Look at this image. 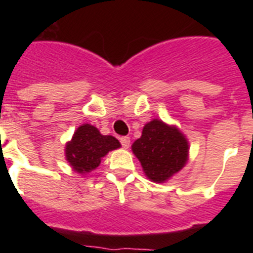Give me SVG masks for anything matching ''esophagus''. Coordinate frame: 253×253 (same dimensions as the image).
<instances>
[{
	"instance_id": "esophagus-1",
	"label": "esophagus",
	"mask_w": 253,
	"mask_h": 253,
	"mask_svg": "<svg viewBox=\"0 0 253 253\" xmlns=\"http://www.w3.org/2000/svg\"><path fill=\"white\" fill-rule=\"evenodd\" d=\"M120 143H122V146L124 147V148H129V146H130V138L122 137L120 138Z\"/></svg>"
}]
</instances>
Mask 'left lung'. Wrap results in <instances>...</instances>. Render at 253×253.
I'll return each instance as SVG.
<instances>
[{"instance_id": "8db88e82", "label": "left lung", "mask_w": 253, "mask_h": 253, "mask_svg": "<svg viewBox=\"0 0 253 253\" xmlns=\"http://www.w3.org/2000/svg\"><path fill=\"white\" fill-rule=\"evenodd\" d=\"M189 140L176 126L160 119L144 125L142 135L131 144L144 175L153 182H166L189 161Z\"/></svg>"}]
</instances>
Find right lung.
Wrapping results in <instances>:
<instances>
[{
	"mask_svg": "<svg viewBox=\"0 0 253 253\" xmlns=\"http://www.w3.org/2000/svg\"><path fill=\"white\" fill-rule=\"evenodd\" d=\"M120 147V142L113 135H102L93 125L82 124L66 143L64 154L73 171L84 175L97 169L109 152Z\"/></svg>",
	"mask_w": 253,
	"mask_h": 253,
	"instance_id": "1",
	"label": "right lung"
}]
</instances>
